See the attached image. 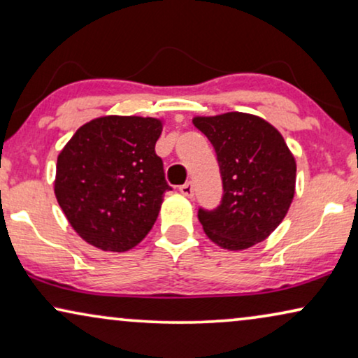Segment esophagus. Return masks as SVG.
Listing matches in <instances>:
<instances>
[{
	"label": "esophagus",
	"instance_id": "esophagus-1",
	"mask_svg": "<svg viewBox=\"0 0 358 358\" xmlns=\"http://www.w3.org/2000/svg\"><path fill=\"white\" fill-rule=\"evenodd\" d=\"M179 190H180V194L185 195V197H192V195H194V182H192V180H187V182L180 185Z\"/></svg>",
	"mask_w": 358,
	"mask_h": 358
}]
</instances>
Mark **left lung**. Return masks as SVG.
<instances>
[{"label": "left lung", "instance_id": "1", "mask_svg": "<svg viewBox=\"0 0 358 358\" xmlns=\"http://www.w3.org/2000/svg\"><path fill=\"white\" fill-rule=\"evenodd\" d=\"M194 125L213 146L223 185L218 207L199 208L203 231L231 251L264 241L285 218L295 194L296 164L283 136L243 112L195 117Z\"/></svg>", "mask_w": 358, "mask_h": 358}]
</instances>
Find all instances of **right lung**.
Segmentation results:
<instances>
[{"instance_id": "obj_1", "label": "right lung", "mask_w": 358, "mask_h": 358, "mask_svg": "<svg viewBox=\"0 0 358 358\" xmlns=\"http://www.w3.org/2000/svg\"><path fill=\"white\" fill-rule=\"evenodd\" d=\"M161 130L151 117H101L80 127L58 155V205L86 243L124 252L153 228L171 190L155 151Z\"/></svg>"}]
</instances>
